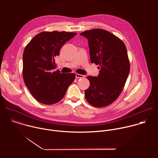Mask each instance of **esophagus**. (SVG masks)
<instances>
[{"instance_id":"esophagus-1","label":"esophagus","mask_w":158,"mask_h":158,"mask_svg":"<svg viewBox=\"0 0 158 158\" xmlns=\"http://www.w3.org/2000/svg\"><path fill=\"white\" fill-rule=\"evenodd\" d=\"M76 78H84V77H85V76L81 75L79 74H76Z\"/></svg>"}]
</instances>
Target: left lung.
<instances>
[{
	"instance_id": "left-lung-1",
	"label": "left lung",
	"mask_w": 158,
	"mask_h": 158,
	"mask_svg": "<svg viewBox=\"0 0 158 158\" xmlns=\"http://www.w3.org/2000/svg\"><path fill=\"white\" fill-rule=\"evenodd\" d=\"M88 40L91 63L99 65L98 77L87 76L90 85L85 98L92 106L101 107L113 102L120 95L129 73L126 47L118 37L103 29L80 34Z\"/></svg>"
}]
</instances>
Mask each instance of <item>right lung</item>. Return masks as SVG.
Returning a JSON list of instances; mask_svg holds the SVG:
<instances>
[{
  "instance_id": "add662e5",
  "label": "right lung",
  "mask_w": 158,
  "mask_h": 158,
  "mask_svg": "<svg viewBox=\"0 0 158 158\" xmlns=\"http://www.w3.org/2000/svg\"><path fill=\"white\" fill-rule=\"evenodd\" d=\"M76 35L74 32H42L27 45L23 53V78L33 97L44 104L60 101L74 81V73H60L55 58L63 45Z\"/></svg>"
}]
</instances>
